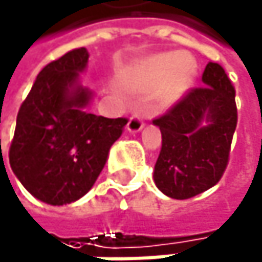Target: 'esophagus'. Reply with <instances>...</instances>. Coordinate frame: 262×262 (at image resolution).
<instances>
[{
    "label": "esophagus",
    "instance_id": "esophagus-1",
    "mask_svg": "<svg viewBox=\"0 0 262 262\" xmlns=\"http://www.w3.org/2000/svg\"><path fill=\"white\" fill-rule=\"evenodd\" d=\"M143 127H144L143 118L138 116V115H134L132 118L128 119V122H127V132H130V134H137V132H140V130H141Z\"/></svg>",
    "mask_w": 262,
    "mask_h": 262
}]
</instances>
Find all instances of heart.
<instances>
[{
	"label": "heart",
	"mask_w": 262,
	"mask_h": 262,
	"mask_svg": "<svg viewBox=\"0 0 262 262\" xmlns=\"http://www.w3.org/2000/svg\"><path fill=\"white\" fill-rule=\"evenodd\" d=\"M195 73L197 67L189 54L161 52L141 62L137 70V79L146 88L158 86V98L171 104L191 88Z\"/></svg>",
	"instance_id": "b5f03b06"
}]
</instances>
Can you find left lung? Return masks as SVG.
<instances>
[{"instance_id": "1", "label": "left lung", "mask_w": 262, "mask_h": 262, "mask_svg": "<svg viewBox=\"0 0 262 262\" xmlns=\"http://www.w3.org/2000/svg\"><path fill=\"white\" fill-rule=\"evenodd\" d=\"M202 82L203 86L152 121L161 130L154 182L171 199L183 200L210 189L228 163L237 122L234 88L224 68L213 62L205 67Z\"/></svg>"}]
</instances>
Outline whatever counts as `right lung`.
<instances>
[{"label":"right lung","instance_id":"right-lung-1","mask_svg":"<svg viewBox=\"0 0 262 262\" xmlns=\"http://www.w3.org/2000/svg\"><path fill=\"white\" fill-rule=\"evenodd\" d=\"M86 65L85 48L48 63L16 116L10 167L35 199L54 207L73 203L93 188L127 124L125 118L86 112L93 99L80 82Z\"/></svg>","mask_w":262,"mask_h":262}]
</instances>
